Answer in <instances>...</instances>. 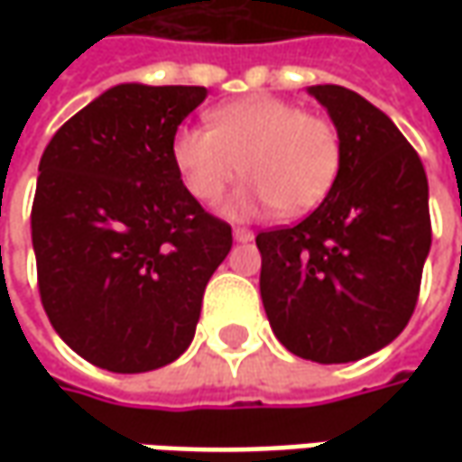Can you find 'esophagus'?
Listing matches in <instances>:
<instances>
[{"instance_id": "obj_1", "label": "esophagus", "mask_w": 462, "mask_h": 462, "mask_svg": "<svg viewBox=\"0 0 462 462\" xmlns=\"http://www.w3.org/2000/svg\"><path fill=\"white\" fill-rule=\"evenodd\" d=\"M234 239L239 241V244H246V241L254 239V231H249V228H234Z\"/></svg>"}]
</instances>
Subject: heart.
<instances>
[{"instance_id": "heart-1", "label": "heart", "mask_w": 462, "mask_h": 462, "mask_svg": "<svg viewBox=\"0 0 462 462\" xmlns=\"http://www.w3.org/2000/svg\"><path fill=\"white\" fill-rule=\"evenodd\" d=\"M208 125H185L171 141L174 167L198 203L216 205L244 174L252 182L226 205L228 216L252 218L273 205L280 216H303L337 182L339 131L288 99H236L210 110Z\"/></svg>"}]
</instances>
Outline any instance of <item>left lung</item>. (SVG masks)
Masks as SVG:
<instances>
[{"label":"left lung","mask_w":462,"mask_h":462,"mask_svg":"<svg viewBox=\"0 0 462 462\" xmlns=\"http://www.w3.org/2000/svg\"><path fill=\"white\" fill-rule=\"evenodd\" d=\"M342 138L337 182L309 218L262 231L259 293L280 345L321 365L391 345L432 246L430 185L393 120L339 84L309 87Z\"/></svg>","instance_id":"left-lung-1"}]
</instances>
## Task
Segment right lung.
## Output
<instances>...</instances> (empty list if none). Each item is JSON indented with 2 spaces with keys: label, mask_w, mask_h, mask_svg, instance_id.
<instances>
[{
  "label": "right lung",
  "mask_w": 462,
  "mask_h": 462,
  "mask_svg": "<svg viewBox=\"0 0 462 462\" xmlns=\"http://www.w3.org/2000/svg\"><path fill=\"white\" fill-rule=\"evenodd\" d=\"M205 87L117 84L66 120L41 156L32 249L41 300L66 345L110 373L185 352L231 226L205 213L171 159Z\"/></svg>",
  "instance_id": "right-lung-1"
}]
</instances>
